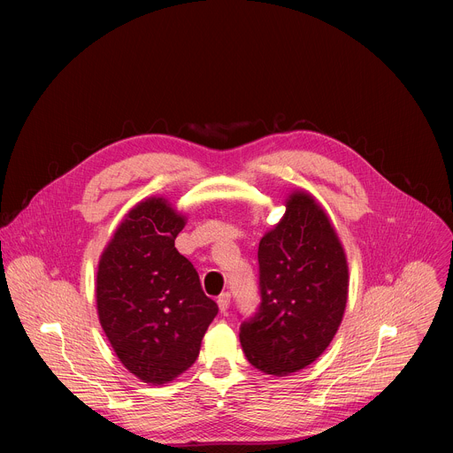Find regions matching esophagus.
<instances>
[{"mask_svg": "<svg viewBox=\"0 0 453 453\" xmlns=\"http://www.w3.org/2000/svg\"><path fill=\"white\" fill-rule=\"evenodd\" d=\"M229 303H231V294H229V292L220 294L219 299H217V304H219V310H220V311H226V310L229 308Z\"/></svg>", "mask_w": 453, "mask_h": 453, "instance_id": "esophagus-1", "label": "esophagus"}]
</instances>
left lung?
Here are the masks:
<instances>
[{
  "mask_svg": "<svg viewBox=\"0 0 453 453\" xmlns=\"http://www.w3.org/2000/svg\"><path fill=\"white\" fill-rule=\"evenodd\" d=\"M257 262L262 304L240 328L242 349L256 369L287 376L334 341L348 303V257L326 211L311 193L296 189L260 240Z\"/></svg>",
  "mask_w": 453,
  "mask_h": 453,
  "instance_id": "1",
  "label": "left lung"
}]
</instances>
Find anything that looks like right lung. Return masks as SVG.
<instances>
[{"instance_id":"1","label":"right lung","mask_w":453,"mask_h":453,"mask_svg":"<svg viewBox=\"0 0 453 453\" xmlns=\"http://www.w3.org/2000/svg\"><path fill=\"white\" fill-rule=\"evenodd\" d=\"M186 217L163 197L138 203L105 245L96 310L119 362L145 383L175 380L197 360L219 306L175 249Z\"/></svg>"}]
</instances>
